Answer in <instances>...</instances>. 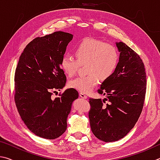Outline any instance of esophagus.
<instances>
[{"label": "esophagus", "instance_id": "esophagus-1", "mask_svg": "<svg viewBox=\"0 0 160 160\" xmlns=\"http://www.w3.org/2000/svg\"><path fill=\"white\" fill-rule=\"evenodd\" d=\"M79 96L81 98H83V99H87L88 98V96H86V95H85L84 93H80Z\"/></svg>", "mask_w": 160, "mask_h": 160}]
</instances>
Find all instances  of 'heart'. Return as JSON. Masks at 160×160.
<instances>
[{"mask_svg": "<svg viewBox=\"0 0 160 160\" xmlns=\"http://www.w3.org/2000/svg\"><path fill=\"white\" fill-rule=\"evenodd\" d=\"M74 56L64 54L60 67L69 77L74 76L80 66L86 64L87 75L70 81L69 86L81 93H88L96 88L99 78L106 80L116 71L119 63V52L114 45L100 39L88 37L78 43L74 48Z\"/></svg>", "mask_w": 160, "mask_h": 160, "instance_id": "1", "label": "heart"}]
</instances>
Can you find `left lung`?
<instances>
[{
    "label": "left lung",
    "instance_id": "left-lung-1",
    "mask_svg": "<svg viewBox=\"0 0 160 160\" xmlns=\"http://www.w3.org/2000/svg\"><path fill=\"white\" fill-rule=\"evenodd\" d=\"M120 52L116 71L98 90L104 100L89 98L91 131L104 142L124 138L138 121L146 93V73L141 58L123 42L116 43Z\"/></svg>",
    "mask_w": 160,
    "mask_h": 160
}]
</instances>
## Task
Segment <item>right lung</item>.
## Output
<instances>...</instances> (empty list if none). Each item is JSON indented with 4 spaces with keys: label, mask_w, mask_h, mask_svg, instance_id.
I'll return each instance as SVG.
<instances>
[{
    "label": "right lung",
    "mask_w": 160,
    "mask_h": 160,
    "mask_svg": "<svg viewBox=\"0 0 160 160\" xmlns=\"http://www.w3.org/2000/svg\"><path fill=\"white\" fill-rule=\"evenodd\" d=\"M73 35L55 32L37 37L27 44L15 73V101L22 121L35 135L55 139L67 129V119L77 90L69 88L60 97L52 92L65 86L67 78L61 58Z\"/></svg>",
    "instance_id": "right-lung-1"
}]
</instances>
